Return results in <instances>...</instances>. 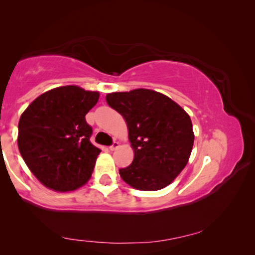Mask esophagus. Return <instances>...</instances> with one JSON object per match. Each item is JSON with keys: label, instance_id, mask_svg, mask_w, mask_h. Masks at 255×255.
Here are the masks:
<instances>
[{"label": "esophagus", "instance_id": "1", "mask_svg": "<svg viewBox=\"0 0 255 255\" xmlns=\"http://www.w3.org/2000/svg\"><path fill=\"white\" fill-rule=\"evenodd\" d=\"M118 147H119V143H118V141H114V143H112V145L109 146V149H110V150H115L116 148H118Z\"/></svg>", "mask_w": 255, "mask_h": 255}]
</instances>
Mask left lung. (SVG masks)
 I'll use <instances>...</instances> for the list:
<instances>
[{"mask_svg":"<svg viewBox=\"0 0 255 255\" xmlns=\"http://www.w3.org/2000/svg\"><path fill=\"white\" fill-rule=\"evenodd\" d=\"M107 103L124 119L133 149L119 169L125 182L144 191L165 188L187 165L195 135L189 115L162 93L146 89L109 93Z\"/></svg>","mask_w":255,"mask_h":255,"instance_id":"1","label":"left lung"}]
</instances>
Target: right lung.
Listing matches in <instances>:
<instances>
[{
    "instance_id": "1",
    "label": "right lung",
    "mask_w": 255,
    "mask_h": 255,
    "mask_svg": "<svg viewBox=\"0 0 255 255\" xmlns=\"http://www.w3.org/2000/svg\"><path fill=\"white\" fill-rule=\"evenodd\" d=\"M99 93L75 85L47 91L30 103L19 120L18 146L33 175L55 191H73L91 178L101 150L90 141L85 115Z\"/></svg>"
}]
</instances>
